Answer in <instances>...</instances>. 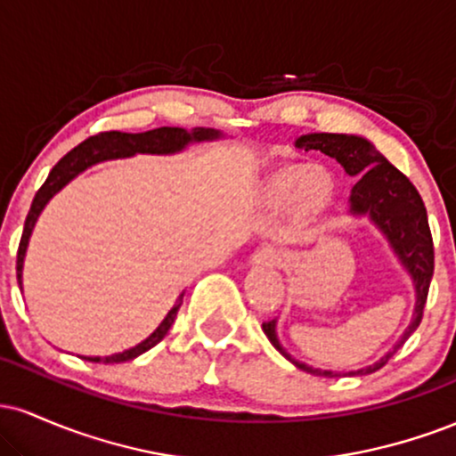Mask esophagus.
<instances>
[{
    "label": "esophagus",
    "mask_w": 456,
    "mask_h": 456,
    "mask_svg": "<svg viewBox=\"0 0 456 456\" xmlns=\"http://www.w3.org/2000/svg\"><path fill=\"white\" fill-rule=\"evenodd\" d=\"M250 264H253L255 268H274V265L279 264V255L272 248H259L257 253L253 255V259H250Z\"/></svg>",
    "instance_id": "obj_1"
}]
</instances>
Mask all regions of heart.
Returning a JSON list of instances; mask_svg holds the SVG:
<instances>
[{
  "instance_id": "heart-1",
  "label": "heart",
  "mask_w": 456,
  "mask_h": 456,
  "mask_svg": "<svg viewBox=\"0 0 456 456\" xmlns=\"http://www.w3.org/2000/svg\"><path fill=\"white\" fill-rule=\"evenodd\" d=\"M334 177L326 167L308 165L297 169V167H287V169L272 174L264 184V199L270 206H282L291 199V208L306 216L322 210L332 197Z\"/></svg>"
}]
</instances>
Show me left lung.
<instances>
[{
	"mask_svg": "<svg viewBox=\"0 0 456 456\" xmlns=\"http://www.w3.org/2000/svg\"><path fill=\"white\" fill-rule=\"evenodd\" d=\"M296 148L319 150L330 159H337L341 162L345 174L360 177L352 188V197H349V214L354 216H369L370 221L378 224V229L386 235L395 255L399 257L403 268L410 272L413 281V289H416V308H413L411 323L403 332L401 341L390 349L384 358L378 360L375 364L364 366V369L349 370V373H337V370H323L313 369L305 362H297L291 358L285 349L281 347L279 337H276V319L265 322L264 332L270 338L279 352L285 355L289 362H294L297 369L306 370V373L319 375V378H341V375H369L379 370L396 349L401 347L411 332L420 326L422 313H425L428 285L433 279V238L431 229H428L427 208L422 203V197L418 195L416 186L407 180L405 175L390 165L384 156L375 150L370 141L355 134H334V133H313L302 134L296 141Z\"/></svg>",
	"mask_w": 456,
	"mask_h": 456,
	"instance_id": "left-lung-1",
	"label": "left lung"
}]
</instances>
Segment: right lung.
Wrapping results in <instances>:
<instances>
[{"instance_id": "1", "label": "right lung", "mask_w": 456, "mask_h": 456, "mask_svg": "<svg viewBox=\"0 0 456 456\" xmlns=\"http://www.w3.org/2000/svg\"><path fill=\"white\" fill-rule=\"evenodd\" d=\"M221 137V133L214 128H195L188 130L184 128H171V126H162V128H154L148 130V133H118V130H111V133H101L96 137L86 139L83 143H78L75 150H70L68 154L61 159L57 165L51 169L49 177L45 180V184L38 188L36 192L34 201H31L29 214L25 218V227H23V235H20L19 242V253H17V279L20 285V276H23V261H25V253H28V244H29V235L34 232V224L38 221L40 212L45 210L46 203L53 199L55 192H60L68 182L75 180L78 174L87 169V167L96 165V162L109 160V159H122V156H134V154H175V151H182L188 143L192 141H214ZM182 297L184 294H180L177 302L167 313V317L162 319L160 326L150 334L145 341H141L134 347L126 349L122 354H113V355H96V358H90L87 355L86 360L90 362H104V364H118V362H126V360L137 358V355L145 354L148 349L154 347L156 343H160L165 338V334L169 332V328L174 326L177 311L182 306Z\"/></svg>"}]
</instances>
